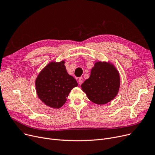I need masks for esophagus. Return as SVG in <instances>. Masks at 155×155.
<instances>
[{
    "label": "esophagus",
    "mask_w": 155,
    "mask_h": 155,
    "mask_svg": "<svg viewBox=\"0 0 155 155\" xmlns=\"http://www.w3.org/2000/svg\"><path fill=\"white\" fill-rule=\"evenodd\" d=\"M83 81H84L83 78H82V77H80V78H78V84H79V85H81L82 83H83Z\"/></svg>",
    "instance_id": "34e87169"
}]
</instances>
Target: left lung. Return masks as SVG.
Segmentation results:
<instances>
[{
  "label": "left lung",
  "mask_w": 155,
  "mask_h": 155,
  "mask_svg": "<svg viewBox=\"0 0 155 155\" xmlns=\"http://www.w3.org/2000/svg\"><path fill=\"white\" fill-rule=\"evenodd\" d=\"M120 87L119 71L109 61L95 62L90 77L81 85L88 99L97 105H105L114 99Z\"/></svg>",
  "instance_id": "1"
}]
</instances>
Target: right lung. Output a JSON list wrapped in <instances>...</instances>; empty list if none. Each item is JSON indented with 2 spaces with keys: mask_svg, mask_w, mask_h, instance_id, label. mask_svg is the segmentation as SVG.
Instances as JSON below:
<instances>
[{
  "mask_svg": "<svg viewBox=\"0 0 155 155\" xmlns=\"http://www.w3.org/2000/svg\"><path fill=\"white\" fill-rule=\"evenodd\" d=\"M35 85L39 99L52 108L62 107L69 93L78 86L76 80L68 74L65 60L51 61L40 71Z\"/></svg>",
  "mask_w": 155,
  "mask_h": 155,
  "instance_id": "add662e5",
  "label": "right lung"
}]
</instances>
